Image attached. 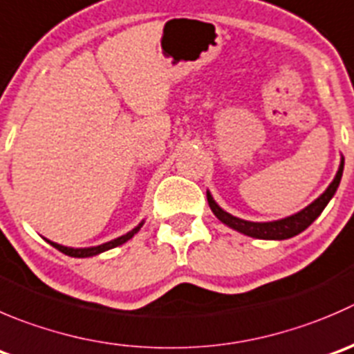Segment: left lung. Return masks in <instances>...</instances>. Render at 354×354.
<instances>
[{
    "instance_id": "1",
    "label": "left lung",
    "mask_w": 354,
    "mask_h": 354,
    "mask_svg": "<svg viewBox=\"0 0 354 354\" xmlns=\"http://www.w3.org/2000/svg\"><path fill=\"white\" fill-rule=\"evenodd\" d=\"M342 169H344V159L341 160V166H339L337 174H335L334 181L328 185L327 190L320 195L315 202H311L308 207H304L303 211H299L297 214L289 216V218L279 219V221H270V223H254V221H245V219L235 218V216L228 214L226 211H223L214 201H212L211 194L207 192V202L209 207L212 209L216 218L219 221H223L225 225H228L230 228L236 230V232L243 233V235L254 236V239H263V240H286L290 236L297 235V233L304 232L318 216L322 214V211L325 209V205L330 202V198L334 197V194L337 192L339 183H341L342 178Z\"/></svg>"
}]
</instances>
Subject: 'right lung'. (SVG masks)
<instances>
[{
    "instance_id": "obj_1",
    "label": "right lung",
    "mask_w": 354,
    "mask_h": 354,
    "mask_svg": "<svg viewBox=\"0 0 354 354\" xmlns=\"http://www.w3.org/2000/svg\"><path fill=\"white\" fill-rule=\"evenodd\" d=\"M142 225H143V223H140V225L136 226L135 230H131V232L126 233V235L119 236V239H114V240H111V242L102 243V245H97V247H86V249H74V247H65V245H60V243L50 242V240H48V242H50L51 245L55 247V249L60 250V252L67 254V256H72V257H90V256H97V254L105 252V250L114 249V247L122 245V243H124V242H128V240L131 239V236L135 235V233L138 232L140 228H142Z\"/></svg>"
}]
</instances>
